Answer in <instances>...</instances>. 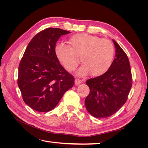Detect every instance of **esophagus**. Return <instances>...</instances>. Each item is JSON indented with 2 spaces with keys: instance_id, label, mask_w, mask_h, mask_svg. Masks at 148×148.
Listing matches in <instances>:
<instances>
[{
  "instance_id": "34e87169",
  "label": "esophagus",
  "mask_w": 148,
  "mask_h": 148,
  "mask_svg": "<svg viewBox=\"0 0 148 148\" xmlns=\"http://www.w3.org/2000/svg\"><path fill=\"white\" fill-rule=\"evenodd\" d=\"M82 80L81 79H77V78H76L75 79V85H79V84H80L82 83Z\"/></svg>"
}]
</instances>
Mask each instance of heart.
<instances>
[{
  "instance_id": "b5f03b06",
  "label": "heart",
  "mask_w": 148,
  "mask_h": 148,
  "mask_svg": "<svg viewBox=\"0 0 148 148\" xmlns=\"http://www.w3.org/2000/svg\"><path fill=\"white\" fill-rule=\"evenodd\" d=\"M69 47L58 44L55 47L57 59L69 72H73L79 65L80 57L82 66L79 76L88 73L93 77L105 73L109 69L114 57V47L108 39L95 36L79 33L71 36L68 41Z\"/></svg>"
}]
</instances>
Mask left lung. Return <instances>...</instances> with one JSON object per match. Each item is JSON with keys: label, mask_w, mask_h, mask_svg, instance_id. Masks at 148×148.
Segmentation results:
<instances>
[{"label": "left lung", "mask_w": 148, "mask_h": 148, "mask_svg": "<svg viewBox=\"0 0 148 148\" xmlns=\"http://www.w3.org/2000/svg\"><path fill=\"white\" fill-rule=\"evenodd\" d=\"M115 58L105 73L88 79L90 91L84 101L88 112L98 119L109 117L123 106L132 86L128 58L113 39Z\"/></svg>", "instance_id": "obj_1"}]
</instances>
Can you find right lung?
<instances>
[{
  "label": "right lung",
  "instance_id": "right-lung-1",
  "mask_svg": "<svg viewBox=\"0 0 148 148\" xmlns=\"http://www.w3.org/2000/svg\"><path fill=\"white\" fill-rule=\"evenodd\" d=\"M68 31L48 28L31 40L18 67V86L24 102L39 112L52 110L64 93L72 88L74 77L56 56L57 41Z\"/></svg>",
  "mask_w": 148,
  "mask_h": 148
}]
</instances>
